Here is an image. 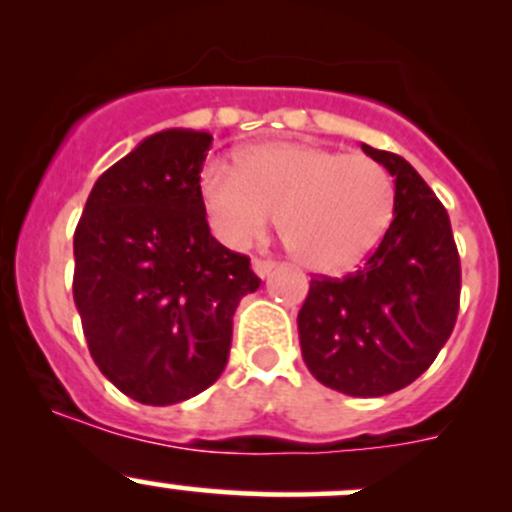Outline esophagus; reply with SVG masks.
Returning <instances> with one entry per match:
<instances>
[{"label":"esophagus","instance_id":"34e87169","mask_svg":"<svg viewBox=\"0 0 512 512\" xmlns=\"http://www.w3.org/2000/svg\"><path fill=\"white\" fill-rule=\"evenodd\" d=\"M275 265H277L275 260H262V257H255V260H252V270H255V275L262 277V280L270 277V272L275 270Z\"/></svg>","mask_w":512,"mask_h":512}]
</instances>
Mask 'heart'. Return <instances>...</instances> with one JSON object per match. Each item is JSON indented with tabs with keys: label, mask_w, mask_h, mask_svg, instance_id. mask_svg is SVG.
I'll use <instances>...</instances> for the list:
<instances>
[{
	"label": "heart",
	"mask_w": 512,
	"mask_h": 512,
	"mask_svg": "<svg viewBox=\"0 0 512 512\" xmlns=\"http://www.w3.org/2000/svg\"><path fill=\"white\" fill-rule=\"evenodd\" d=\"M210 227L245 247L280 213L289 252L307 270L339 275L376 247L394 210V185L374 158L294 141H267L240 165L213 158L200 173Z\"/></svg>",
	"instance_id": "heart-1"
}]
</instances>
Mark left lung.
<instances>
[{"instance_id": "left-lung-1", "label": "left lung", "mask_w": 512, "mask_h": 512, "mask_svg": "<svg viewBox=\"0 0 512 512\" xmlns=\"http://www.w3.org/2000/svg\"><path fill=\"white\" fill-rule=\"evenodd\" d=\"M361 151L394 175V220L359 270L309 282L297 327L314 379L371 399L416 381L448 342L461 304V257L446 208L414 165L371 146Z\"/></svg>"}]
</instances>
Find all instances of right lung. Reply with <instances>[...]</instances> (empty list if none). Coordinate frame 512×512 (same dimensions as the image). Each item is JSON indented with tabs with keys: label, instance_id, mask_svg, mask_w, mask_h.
<instances>
[{
	"label": "right lung",
	"instance_id": "right-lung-1",
	"mask_svg": "<svg viewBox=\"0 0 512 512\" xmlns=\"http://www.w3.org/2000/svg\"><path fill=\"white\" fill-rule=\"evenodd\" d=\"M213 136L170 128L113 163L74 232V302L101 374L148 406L223 374L232 314L260 287L250 257L210 235L200 170Z\"/></svg>",
	"mask_w": 512,
	"mask_h": 512
}]
</instances>
